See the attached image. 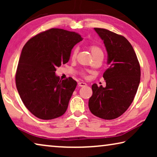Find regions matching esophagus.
<instances>
[{"mask_svg": "<svg viewBox=\"0 0 157 157\" xmlns=\"http://www.w3.org/2000/svg\"><path fill=\"white\" fill-rule=\"evenodd\" d=\"M78 86H80V87H83V86H87V84L85 82H79L78 83Z\"/></svg>", "mask_w": 157, "mask_h": 157, "instance_id": "34e87169", "label": "esophagus"}]
</instances>
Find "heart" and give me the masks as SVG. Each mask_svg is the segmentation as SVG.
Wrapping results in <instances>:
<instances>
[{"label": "heart", "mask_w": 157, "mask_h": 157, "mask_svg": "<svg viewBox=\"0 0 157 157\" xmlns=\"http://www.w3.org/2000/svg\"><path fill=\"white\" fill-rule=\"evenodd\" d=\"M89 49H90V51H91V53L93 56H96V55H99V54L103 55L102 50L97 46L93 45V46H91L89 47ZM77 53H78V48H75L74 50H73L72 53H71V59H76Z\"/></svg>", "instance_id": "heart-1"}]
</instances>
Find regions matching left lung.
Returning a JSON list of instances; mask_svg holds the SVG:
<instances>
[{
  "instance_id": "1",
  "label": "left lung",
  "mask_w": 157,
  "mask_h": 157,
  "mask_svg": "<svg viewBox=\"0 0 157 157\" xmlns=\"http://www.w3.org/2000/svg\"><path fill=\"white\" fill-rule=\"evenodd\" d=\"M94 30L106 47L109 67L103 75L106 86L92 85L89 107L96 117L113 119L123 114L134 100L140 83V65L125 37L104 29Z\"/></svg>"
}]
</instances>
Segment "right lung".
I'll return each mask as SVG.
<instances>
[{
	"mask_svg": "<svg viewBox=\"0 0 157 157\" xmlns=\"http://www.w3.org/2000/svg\"><path fill=\"white\" fill-rule=\"evenodd\" d=\"M83 38L76 32L51 29L31 38L23 46L16 83L25 107L35 117L49 120L66 112L77 82L61 80L56 68L68 62L72 48Z\"/></svg>",
	"mask_w": 157,
	"mask_h": 157,
	"instance_id": "1",
	"label": "right lung"
}]
</instances>
